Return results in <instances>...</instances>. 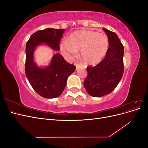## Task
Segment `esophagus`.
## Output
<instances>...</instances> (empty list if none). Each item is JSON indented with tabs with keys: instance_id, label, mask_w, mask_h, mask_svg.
I'll return each instance as SVG.
<instances>
[{
	"instance_id": "1",
	"label": "esophagus",
	"mask_w": 148,
	"mask_h": 148,
	"mask_svg": "<svg viewBox=\"0 0 148 148\" xmlns=\"http://www.w3.org/2000/svg\"><path fill=\"white\" fill-rule=\"evenodd\" d=\"M75 66H76V69L77 70V69L79 68V65L78 64H77V63H75Z\"/></svg>"
}]
</instances>
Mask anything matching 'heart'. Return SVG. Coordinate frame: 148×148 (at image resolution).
<instances>
[{
    "label": "heart",
    "mask_w": 148,
    "mask_h": 148,
    "mask_svg": "<svg viewBox=\"0 0 148 148\" xmlns=\"http://www.w3.org/2000/svg\"><path fill=\"white\" fill-rule=\"evenodd\" d=\"M109 48V40L107 34L91 30L76 31L60 44V51L67 59H73L78 51L81 50L83 61L93 65L102 60Z\"/></svg>",
    "instance_id": "obj_1"
}]
</instances>
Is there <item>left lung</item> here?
<instances>
[{"instance_id": "left-lung-1", "label": "left lung", "mask_w": 148, "mask_h": 148, "mask_svg": "<svg viewBox=\"0 0 148 148\" xmlns=\"http://www.w3.org/2000/svg\"><path fill=\"white\" fill-rule=\"evenodd\" d=\"M109 40V48L104 59L95 66H88L84 87L89 95L102 97L114 91L122 79L124 47L115 33L103 28Z\"/></svg>"}]
</instances>
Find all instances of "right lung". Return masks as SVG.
Returning <instances> with one entry per match:
<instances>
[{"label":"right lung","mask_w":148,"mask_h":148,"mask_svg":"<svg viewBox=\"0 0 148 148\" xmlns=\"http://www.w3.org/2000/svg\"><path fill=\"white\" fill-rule=\"evenodd\" d=\"M65 29L46 28L33 33L26 45L25 73L34 90L45 98L59 97L66 86L67 78L76 66L66 62L60 53L53 56L47 66L40 67L34 61L37 46L46 44L55 51L60 50L59 44Z\"/></svg>","instance_id":"add662e5"}]
</instances>
